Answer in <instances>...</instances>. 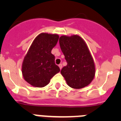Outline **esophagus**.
Returning <instances> with one entry per match:
<instances>
[{
    "mask_svg": "<svg viewBox=\"0 0 121 121\" xmlns=\"http://www.w3.org/2000/svg\"><path fill=\"white\" fill-rule=\"evenodd\" d=\"M59 68H60V70H61V69H62V65L61 64H59Z\"/></svg>",
    "mask_w": 121,
    "mask_h": 121,
    "instance_id": "obj_1",
    "label": "esophagus"
}]
</instances>
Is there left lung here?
<instances>
[{"label": "left lung", "mask_w": 121, "mask_h": 121, "mask_svg": "<svg viewBox=\"0 0 121 121\" xmlns=\"http://www.w3.org/2000/svg\"><path fill=\"white\" fill-rule=\"evenodd\" d=\"M59 45L67 62L60 73L68 86L80 89L89 85L95 77V66L84 40L78 35L62 36Z\"/></svg>", "instance_id": "8db88e82"}]
</instances>
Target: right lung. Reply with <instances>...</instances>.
<instances>
[{"instance_id": "obj_1", "label": "right lung", "mask_w": 121, "mask_h": 121, "mask_svg": "<svg viewBox=\"0 0 121 121\" xmlns=\"http://www.w3.org/2000/svg\"><path fill=\"white\" fill-rule=\"evenodd\" d=\"M57 35L41 33L35 38L22 63L24 79L36 87H43L60 71L51 50L57 44Z\"/></svg>"}]
</instances>
